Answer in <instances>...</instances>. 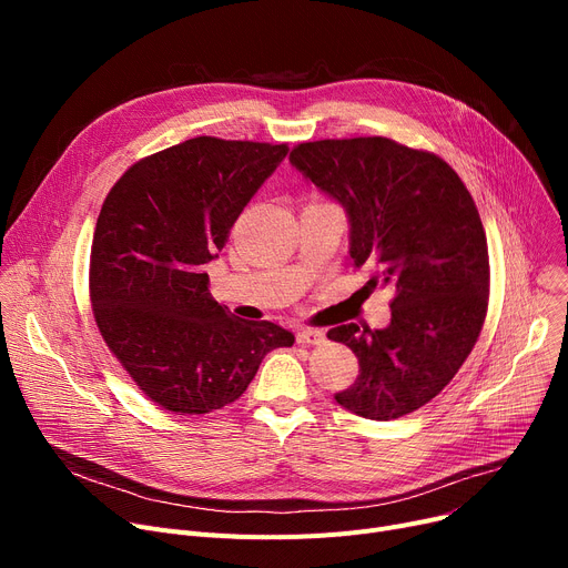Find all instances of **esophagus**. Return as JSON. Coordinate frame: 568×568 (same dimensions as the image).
Instances as JSON below:
<instances>
[{"label": "esophagus", "instance_id": "1", "mask_svg": "<svg viewBox=\"0 0 568 568\" xmlns=\"http://www.w3.org/2000/svg\"><path fill=\"white\" fill-rule=\"evenodd\" d=\"M324 341H326V336L322 329H311V326H306V329L296 332V343L300 345H322Z\"/></svg>", "mask_w": 568, "mask_h": 568}]
</instances>
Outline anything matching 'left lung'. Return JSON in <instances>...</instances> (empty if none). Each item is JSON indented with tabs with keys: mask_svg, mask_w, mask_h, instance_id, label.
Here are the masks:
<instances>
[{
	"mask_svg": "<svg viewBox=\"0 0 568 568\" xmlns=\"http://www.w3.org/2000/svg\"><path fill=\"white\" fill-rule=\"evenodd\" d=\"M292 168L336 200L349 257L366 287H394L384 329L341 324L362 373L336 403L392 422L433 400L465 364L488 311V244L476 204L449 163L389 138L317 140L292 149Z\"/></svg>",
	"mask_w": 568,
	"mask_h": 568,
	"instance_id": "obj_1",
	"label": "left lung"
}]
</instances>
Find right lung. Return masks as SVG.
Returning a JSON list of instances; mask_svg holds the SVG:
<instances>
[{"label":"right lung","mask_w":568,"mask_h":568,"mask_svg":"<svg viewBox=\"0 0 568 568\" xmlns=\"http://www.w3.org/2000/svg\"><path fill=\"white\" fill-rule=\"evenodd\" d=\"M287 144L193 138L129 168L94 230L89 294L99 332L142 394L174 414L234 403L264 356L294 334L234 317L209 294L244 206Z\"/></svg>","instance_id":"right-lung-1"}]
</instances>
